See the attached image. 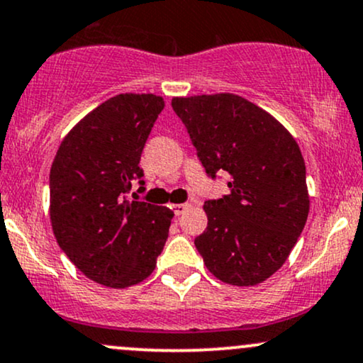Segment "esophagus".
Wrapping results in <instances>:
<instances>
[{
    "label": "esophagus",
    "instance_id": "obj_1",
    "mask_svg": "<svg viewBox=\"0 0 363 363\" xmlns=\"http://www.w3.org/2000/svg\"><path fill=\"white\" fill-rule=\"evenodd\" d=\"M189 203H179V205H174L172 206V210H174V213H176L177 216L179 215H182V213H184V211L186 210H189Z\"/></svg>",
    "mask_w": 363,
    "mask_h": 363
}]
</instances>
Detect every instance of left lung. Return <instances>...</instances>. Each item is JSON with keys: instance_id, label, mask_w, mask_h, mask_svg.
Wrapping results in <instances>:
<instances>
[{"instance_id": "8db88e82", "label": "left lung", "mask_w": 363, "mask_h": 363, "mask_svg": "<svg viewBox=\"0 0 363 363\" xmlns=\"http://www.w3.org/2000/svg\"><path fill=\"white\" fill-rule=\"evenodd\" d=\"M172 109L208 176H230V194L203 206L208 227L196 249L223 283L264 281L286 261L309 215L297 141L272 114L234 94L176 97Z\"/></svg>"}]
</instances>
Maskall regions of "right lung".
I'll list each match as a JSON object with an SVG mask.
<instances>
[{
	"label": "right lung",
	"mask_w": 363,
	"mask_h": 363,
	"mask_svg": "<svg viewBox=\"0 0 363 363\" xmlns=\"http://www.w3.org/2000/svg\"><path fill=\"white\" fill-rule=\"evenodd\" d=\"M164 107L153 94L116 95L86 114L54 157V237L69 261L101 285L126 289L143 281L169 237L172 210L126 196L136 181L145 184L141 152Z\"/></svg>",
	"instance_id": "1"
}]
</instances>
